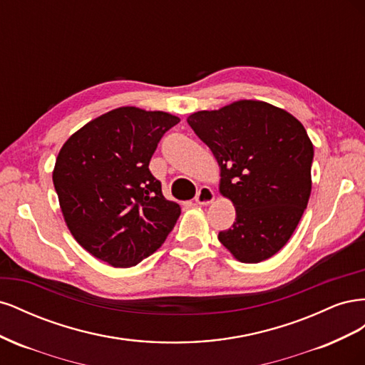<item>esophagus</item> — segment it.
Wrapping results in <instances>:
<instances>
[{"mask_svg": "<svg viewBox=\"0 0 365 365\" xmlns=\"http://www.w3.org/2000/svg\"><path fill=\"white\" fill-rule=\"evenodd\" d=\"M216 200V193L213 192V189H210V187L204 185L200 189V192L196 193L195 196V201L197 205H208L212 204Z\"/></svg>", "mask_w": 365, "mask_h": 365, "instance_id": "34e87169", "label": "esophagus"}]
</instances>
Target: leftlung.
Instances as JSON below:
<instances>
[{
  "mask_svg": "<svg viewBox=\"0 0 365 365\" xmlns=\"http://www.w3.org/2000/svg\"><path fill=\"white\" fill-rule=\"evenodd\" d=\"M187 123L213 152L219 192L236 208L219 242L242 263L272 257L288 244L312 190L314 145L304 126L262 101L197 111Z\"/></svg>",
  "mask_w": 365,
  "mask_h": 365,
  "instance_id": "obj_1",
  "label": "left lung"
}]
</instances>
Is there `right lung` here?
Here are the masks:
<instances>
[{"mask_svg": "<svg viewBox=\"0 0 365 365\" xmlns=\"http://www.w3.org/2000/svg\"><path fill=\"white\" fill-rule=\"evenodd\" d=\"M180 118L120 106L88 121L63 143L53 184L70 233L114 268H130L155 252L181 207L165 200L149 170L158 141Z\"/></svg>", "mask_w": 365, "mask_h": 365, "instance_id": "right-lung-1", "label": "right lung"}]
</instances>
